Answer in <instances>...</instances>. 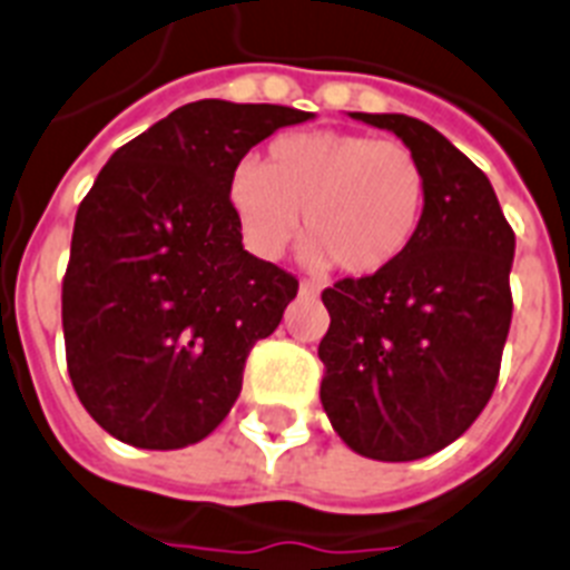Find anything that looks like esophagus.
<instances>
[{
  "instance_id": "esophagus-1",
  "label": "esophagus",
  "mask_w": 570,
  "mask_h": 570,
  "mask_svg": "<svg viewBox=\"0 0 570 570\" xmlns=\"http://www.w3.org/2000/svg\"><path fill=\"white\" fill-rule=\"evenodd\" d=\"M299 294H303V297H317V294H321V285L312 279H303L299 282Z\"/></svg>"
}]
</instances>
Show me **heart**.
<instances>
[{"label": "heart", "mask_w": 570, "mask_h": 570, "mask_svg": "<svg viewBox=\"0 0 570 570\" xmlns=\"http://www.w3.org/2000/svg\"><path fill=\"white\" fill-rule=\"evenodd\" d=\"M226 199L258 258H279L303 226L308 264L338 262L353 276L406 256L430 208V173L403 140L353 131H294L267 147L264 167L240 161Z\"/></svg>", "instance_id": "heart-1"}]
</instances>
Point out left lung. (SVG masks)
I'll list each match as a JSON object with an SVG mask.
<instances>
[{
    "instance_id": "obj_1",
    "label": "left lung",
    "mask_w": 570,
    "mask_h": 570,
    "mask_svg": "<svg viewBox=\"0 0 570 570\" xmlns=\"http://www.w3.org/2000/svg\"><path fill=\"white\" fill-rule=\"evenodd\" d=\"M394 131L430 173V208L389 271L323 291V412L358 456L412 462L471 426L498 385L512 323L515 232L489 176L430 122L350 111Z\"/></svg>"
}]
</instances>
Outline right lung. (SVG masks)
I'll use <instances>...</instances> for the list:
<instances>
[{
  "label": "right lung",
  "instance_id": "obj_1",
  "mask_svg": "<svg viewBox=\"0 0 570 570\" xmlns=\"http://www.w3.org/2000/svg\"><path fill=\"white\" fill-rule=\"evenodd\" d=\"M285 105L199 99L108 158L81 199L63 276L67 371L117 441L179 450L235 406L249 350L279 326L297 279L240 244L232 170Z\"/></svg>",
  "mask_w": 570,
  "mask_h": 570
}]
</instances>
